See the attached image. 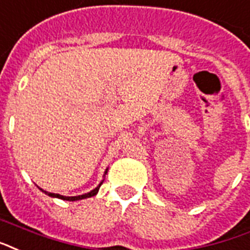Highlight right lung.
Segmentation results:
<instances>
[{
    "label": "right lung",
    "instance_id": "right-lung-1",
    "mask_svg": "<svg viewBox=\"0 0 250 250\" xmlns=\"http://www.w3.org/2000/svg\"><path fill=\"white\" fill-rule=\"evenodd\" d=\"M101 185H102V182H101L97 188H94V190H91L90 193L87 194H83V195H79V197H64V195H60V194H53V193H48V191H44L45 194H48L49 197H55V198H60V199H64V201H80V199H85V198H90V197H94L95 194L98 193V190H100Z\"/></svg>",
    "mask_w": 250,
    "mask_h": 250
}]
</instances>
